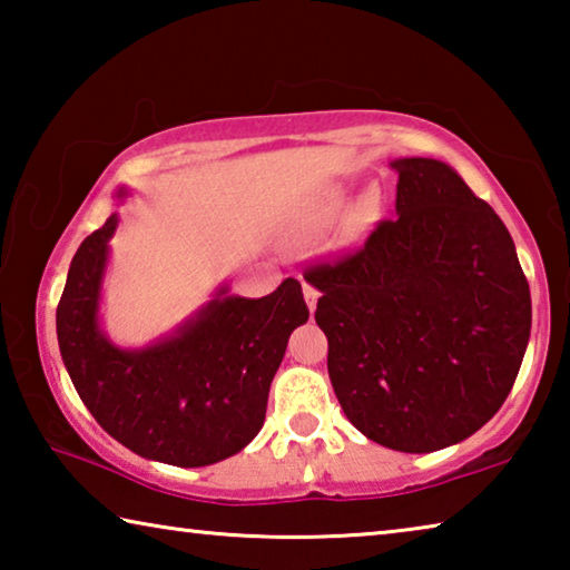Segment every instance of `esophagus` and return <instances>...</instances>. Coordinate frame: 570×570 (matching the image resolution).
<instances>
[{
    "label": "esophagus",
    "instance_id": "1",
    "mask_svg": "<svg viewBox=\"0 0 570 570\" xmlns=\"http://www.w3.org/2000/svg\"><path fill=\"white\" fill-rule=\"evenodd\" d=\"M304 298H306L308 312H314V308H316V302H320V292H316V288H314L312 284H306V282H304Z\"/></svg>",
    "mask_w": 570,
    "mask_h": 570
}]
</instances>
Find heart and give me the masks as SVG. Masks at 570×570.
I'll use <instances>...</instances> for the list:
<instances>
[{
    "mask_svg": "<svg viewBox=\"0 0 570 570\" xmlns=\"http://www.w3.org/2000/svg\"><path fill=\"white\" fill-rule=\"evenodd\" d=\"M332 210V204H326L316 218H326ZM380 216V193L377 190H364L360 198L354 200L352 208H350V224L356 230V234H362V230L370 228L374 220Z\"/></svg>",
    "mask_w": 570,
    "mask_h": 570,
    "instance_id": "1",
    "label": "heart"
}]
</instances>
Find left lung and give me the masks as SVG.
<instances>
[{
    "label": "left lung",
    "mask_w": 570,
    "mask_h": 570,
    "mask_svg": "<svg viewBox=\"0 0 570 570\" xmlns=\"http://www.w3.org/2000/svg\"><path fill=\"white\" fill-rule=\"evenodd\" d=\"M397 216L304 278L326 370L356 430L400 452L458 445L513 390L530 288L498 214L448 163L397 158Z\"/></svg>",
    "instance_id": "obj_1"
}]
</instances>
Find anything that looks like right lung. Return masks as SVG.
<instances>
[{"label": "right lung", "instance_id": "1", "mask_svg": "<svg viewBox=\"0 0 570 570\" xmlns=\"http://www.w3.org/2000/svg\"><path fill=\"white\" fill-rule=\"evenodd\" d=\"M125 188L118 190V198ZM118 214L82 240L57 304V342L85 407L135 455L204 468L244 450L266 417L268 387L286 342L308 320L296 278L262 298L228 294L142 350L100 330L102 278Z\"/></svg>", "mask_w": 570, "mask_h": 570}]
</instances>
